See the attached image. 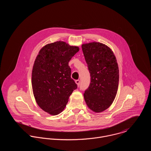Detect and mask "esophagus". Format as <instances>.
Instances as JSON below:
<instances>
[{
	"label": "esophagus",
	"instance_id": "34e87169",
	"mask_svg": "<svg viewBox=\"0 0 151 151\" xmlns=\"http://www.w3.org/2000/svg\"><path fill=\"white\" fill-rule=\"evenodd\" d=\"M75 83H76V84L77 85V86H80V80H76Z\"/></svg>",
	"mask_w": 151,
	"mask_h": 151
}]
</instances>
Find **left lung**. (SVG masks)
<instances>
[{"label": "left lung", "mask_w": 151, "mask_h": 151, "mask_svg": "<svg viewBox=\"0 0 151 151\" xmlns=\"http://www.w3.org/2000/svg\"><path fill=\"white\" fill-rule=\"evenodd\" d=\"M91 76V83L84 93L88 107L95 113L109 108L116 96L119 71L112 50L104 43L92 42L81 46Z\"/></svg>", "instance_id": "obj_1"}]
</instances>
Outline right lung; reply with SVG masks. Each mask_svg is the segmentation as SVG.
Segmentation results:
<instances>
[{
	"label": "right lung",
	"instance_id": "right-lung-1",
	"mask_svg": "<svg viewBox=\"0 0 151 151\" xmlns=\"http://www.w3.org/2000/svg\"><path fill=\"white\" fill-rule=\"evenodd\" d=\"M80 48L63 41L48 43L40 50L32 71V87L38 105L50 115L64 109L77 84L68 62Z\"/></svg>",
	"mask_w": 151,
	"mask_h": 151
}]
</instances>
